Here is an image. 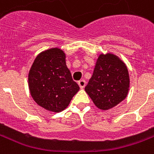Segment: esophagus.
I'll list each match as a JSON object with an SVG mask.
<instances>
[{"label":"esophagus","mask_w":154,"mask_h":154,"mask_svg":"<svg viewBox=\"0 0 154 154\" xmlns=\"http://www.w3.org/2000/svg\"><path fill=\"white\" fill-rule=\"evenodd\" d=\"M78 85H79L80 88L82 89V88H84L85 86H86V82H85V80H80L78 82Z\"/></svg>","instance_id":"obj_1"}]
</instances>
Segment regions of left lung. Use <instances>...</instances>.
<instances>
[{
    "instance_id": "left-lung-1",
    "label": "left lung",
    "mask_w": 154,
    "mask_h": 154,
    "mask_svg": "<svg viewBox=\"0 0 154 154\" xmlns=\"http://www.w3.org/2000/svg\"><path fill=\"white\" fill-rule=\"evenodd\" d=\"M129 72L125 64L111 54H100L85 91L100 110H109L128 95Z\"/></svg>"
}]
</instances>
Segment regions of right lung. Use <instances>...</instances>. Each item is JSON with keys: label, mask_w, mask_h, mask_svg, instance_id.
<instances>
[{"label": "right lung", "mask_w": 154, "mask_h": 154, "mask_svg": "<svg viewBox=\"0 0 154 154\" xmlns=\"http://www.w3.org/2000/svg\"><path fill=\"white\" fill-rule=\"evenodd\" d=\"M60 48H50L36 57L29 72V88L38 106L53 112L66 109L79 86L72 80Z\"/></svg>", "instance_id": "obj_1"}]
</instances>
